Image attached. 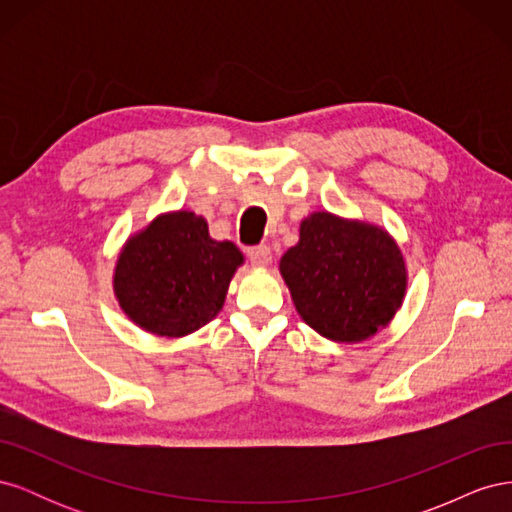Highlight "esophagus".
Returning a JSON list of instances; mask_svg holds the SVG:
<instances>
[{"label": "esophagus", "instance_id": "1", "mask_svg": "<svg viewBox=\"0 0 512 512\" xmlns=\"http://www.w3.org/2000/svg\"><path fill=\"white\" fill-rule=\"evenodd\" d=\"M250 262L254 267H269L271 265V250L267 245H258L250 250Z\"/></svg>", "mask_w": 512, "mask_h": 512}]
</instances>
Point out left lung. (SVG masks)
Segmentation results:
<instances>
[{"mask_svg": "<svg viewBox=\"0 0 512 512\" xmlns=\"http://www.w3.org/2000/svg\"><path fill=\"white\" fill-rule=\"evenodd\" d=\"M280 273L301 320L335 344H361L389 327L408 290L391 232L331 211L301 220Z\"/></svg>", "mask_w": 512, "mask_h": 512, "instance_id": "8db88e82", "label": "left lung"}]
</instances>
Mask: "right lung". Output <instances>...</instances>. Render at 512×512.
Instances as JSON below:
<instances>
[{
	"label": "right lung",
	"mask_w": 512,
	"mask_h": 512,
	"mask_svg": "<svg viewBox=\"0 0 512 512\" xmlns=\"http://www.w3.org/2000/svg\"><path fill=\"white\" fill-rule=\"evenodd\" d=\"M243 262L235 243L211 239L203 215L166 211L121 245L113 292L138 329L177 339L222 312L230 280Z\"/></svg>",
	"instance_id": "add662e5"
}]
</instances>
